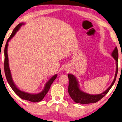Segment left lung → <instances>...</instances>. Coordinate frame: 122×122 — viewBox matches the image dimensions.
<instances>
[{
    "label": "left lung",
    "mask_w": 122,
    "mask_h": 122,
    "mask_svg": "<svg viewBox=\"0 0 122 122\" xmlns=\"http://www.w3.org/2000/svg\"><path fill=\"white\" fill-rule=\"evenodd\" d=\"M112 56L114 59L116 61V65H117V68H116V72L115 77L111 85V86L108 88L106 91H105L101 94L99 95H90L83 92L79 89L78 84L76 79L75 77L72 74H68L69 78V86H68V92L71 98L74 100V101L76 103H81V104H88L91 103H96L98 102L101 99H102L107 93L108 92L109 90L111 89L112 86L113 85L114 82L116 80V77H117L118 74V52L117 47H116L114 48V51H113Z\"/></svg>",
    "instance_id": "8db88e82"
}]
</instances>
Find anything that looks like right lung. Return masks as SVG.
Segmentation results:
<instances>
[{
	"label": "right lung",
	"mask_w": 122,
	"mask_h": 122,
	"mask_svg": "<svg viewBox=\"0 0 122 122\" xmlns=\"http://www.w3.org/2000/svg\"><path fill=\"white\" fill-rule=\"evenodd\" d=\"M23 24H19L16 26L15 29H14L13 32L10 35L9 38H8L7 40L6 43L5 45V48H4V71L5 76H6V80L8 81V82L10 86V87H11V89H13V90L14 91L16 94L17 96H19L21 98H22L23 100L29 101L32 102H40L41 101H42L44 97L46 96V95L47 94L48 92L49 89H50L51 85H52L53 82L54 81V80L56 79V77L57 76V74L54 75L50 80H49L48 82L46 84L45 89L41 92L37 94H30V93H26L25 92H23L20 91L19 89H17L16 86L15 85V84H14L13 81L12 80L11 78V73H10V71L9 69V63H8V42L12 38V37L15 35V33L16 32L19 30V29H20L21 26Z\"/></svg>",
	"instance_id": "add662e5"
}]
</instances>
